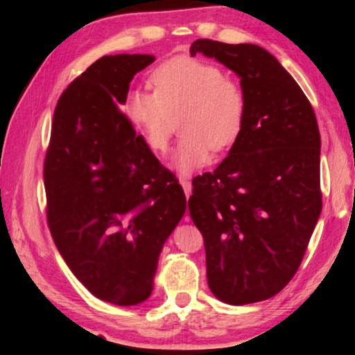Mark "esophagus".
Segmentation results:
<instances>
[{
    "mask_svg": "<svg viewBox=\"0 0 355 355\" xmlns=\"http://www.w3.org/2000/svg\"><path fill=\"white\" fill-rule=\"evenodd\" d=\"M180 183H182V186H183L186 197H189L191 192H192V184H191V182H188V180H182V182H180ZM186 220H189V216H186Z\"/></svg>",
    "mask_w": 355,
    "mask_h": 355,
    "instance_id": "1",
    "label": "esophagus"
}]
</instances>
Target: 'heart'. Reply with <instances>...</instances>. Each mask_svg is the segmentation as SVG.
Instances as JSON below:
<instances>
[{
	"mask_svg": "<svg viewBox=\"0 0 355 355\" xmlns=\"http://www.w3.org/2000/svg\"><path fill=\"white\" fill-rule=\"evenodd\" d=\"M155 92L133 89L127 112L153 152L169 148L177 120L182 135L172 166L188 175L211 161V148L230 147L245 119V94L236 81L225 78L213 64L197 59H173L152 76Z\"/></svg>",
	"mask_w": 355,
	"mask_h": 355,
	"instance_id": "obj_1",
	"label": "heart"
}]
</instances>
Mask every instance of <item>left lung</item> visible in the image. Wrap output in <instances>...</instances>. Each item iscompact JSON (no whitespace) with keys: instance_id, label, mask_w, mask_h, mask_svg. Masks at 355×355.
<instances>
[{"instance_id":"1","label":"left lung","mask_w":355,"mask_h":355,"mask_svg":"<svg viewBox=\"0 0 355 355\" xmlns=\"http://www.w3.org/2000/svg\"><path fill=\"white\" fill-rule=\"evenodd\" d=\"M245 94L227 158L192 180L189 213L205 241L208 286L230 305L272 297L296 274L321 214V137L309 98L264 48L199 39Z\"/></svg>"}]
</instances>
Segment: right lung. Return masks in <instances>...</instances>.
<instances>
[{"mask_svg":"<svg viewBox=\"0 0 355 355\" xmlns=\"http://www.w3.org/2000/svg\"><path fill=\"white\" fill-rule=\"evenodd\" d=\"M152 55L95 61L62 92L44 180L59 254L95 297L136 305L150 297L163 245L186 209L183 188L120 112Z\"/></svg>","mask_w":355,"mask_h":355,"instance_id":"obj_1","label":"right lung"}]
</instances>
